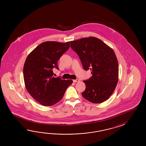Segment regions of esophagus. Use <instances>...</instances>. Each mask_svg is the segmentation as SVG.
Segmentation results:
<instances>
[{"instance_id":"1","label":"esophagus","mask_w":146,"mask_h":146,"mask_svg":"<svg viewBox=\"0 0 146 146\" xmlns=\"http://www.w3.org/2000/svg\"><path fill=\"white\" fill-rule=\"evenodd\" d=\"M79 80H78V79L73 80V82H79Z\"/></svg>"}]
</instances>
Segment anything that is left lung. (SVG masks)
Here are the masks:
<instances>
[{"mask_svg": "<svg viewBox=\"0 0 146 146\" xmlns=\"http://www.w3.org/2000/svg\"><path fill=\"white\" fill-rule=\"evenodd\" d=\"M70 46L79 57L84 69H90L92 74L84 81L86 88L82 93L83 97L93 103L107 100L118 80V61L113 49L92 36L70 41Z\"/></svg>", "mask_w": 146, "mask_h": 146, "instance_id": "left-lung-1", "label": "left lung"}]
</instances>
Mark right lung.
Wrapping results in <instances>:
<instances>
[{"label":"right lung","instance_id":"right-lung-1","mask_svg":"<svg viewBox=\"0 0 146 146\" xmlns=\"http://www.w3.org/2000/svg\"><path fill=\"white\" fill-rule=\"evenodd\" d=\"M70 42L47 41L38 45L27 56L23 67V78L28 92L44 106L58 102L72 80L53 77V69H59L57 62L68 50Z\"/></svg>","mask_w":146,"mask_h":146}]
</instances>
